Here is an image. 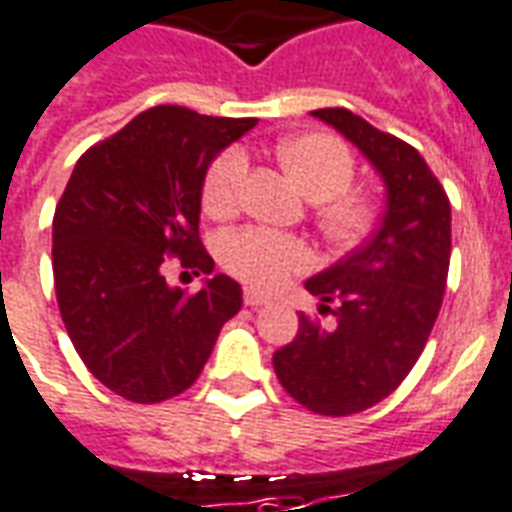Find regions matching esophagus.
I'll return each mask as SVG.
<instances>
[{
    "label": "esophagus",
    "mask_w": 512,
    "mask_h": 512,
    "mask_svg": "<svg viewBox=\"0 0 512 512\" xmlns=\"http://www.w3.org/2000/svg\"><path fill=\"white\" fill-rule=\"evenodd\" d=\"M242 302H245L248 308H259V305H264V302H267V297L259 292H253V289H245V294H242Z\"/></svg>",
    "instance_id": "obj_1"
}]
</instances>
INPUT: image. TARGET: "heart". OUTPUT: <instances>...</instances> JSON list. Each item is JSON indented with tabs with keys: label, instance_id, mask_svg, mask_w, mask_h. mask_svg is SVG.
<instances>
[{
	"label": "heart",
	"instance_id": "obj_1",
	"mask_svg": "<svg viewBox=\"0 0 512 512\" xmlns=\"http://www.w3.org/2000/svg\"><path fill=\"white\" fill-rule=\"evenodd\" d=\"M283 166L300 185V190L313 201H322L316 212V223L327 240L349 245L363 237L374 223V201L365 193L349 190L357 174L354 155L341 138L327 133H305V136L283 141ZM248 174V158L240 147H229L212 160L201 182L204 210L223 218L237 210L242 199V185ZM220 261L253 289H278L289 275L311 267L308 245L292 234L248 226L226 234L220 240Z\"/></svg>",
	"mask_w": 512,
	"mask_h": 512
}]
</instances>
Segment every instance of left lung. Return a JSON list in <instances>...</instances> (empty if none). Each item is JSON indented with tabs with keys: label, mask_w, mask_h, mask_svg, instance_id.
<instances>
[{
	"label": "left lung",
	"mask_w": 512,
	"mask_h": 512,
	"mask_svg": "<svg viewBox=\"0 0 512 512\" xmlns=\"http://www.w3.org/2000/svg\"><path fill=\"white\" fill-rule=\"evenodd\" d=\"M313 117L360 147L387 185L374 237L305 281L335 316V327L300 313L292 343L272 354L283 390L327 417L379 404L404 382L434 330L450 270V199L423 155L349 108Z\"/></svg>",
	"instance_id": "8db88e82"
}]
</instances>
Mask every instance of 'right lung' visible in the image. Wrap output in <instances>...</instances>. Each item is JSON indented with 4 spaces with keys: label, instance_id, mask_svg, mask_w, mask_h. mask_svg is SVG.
Segmentation results:
<instances>
[{
    "label": "right lung",
    "instance_id": "obj_1",
    "mask_svg": "<svg viewBox=\"0 0 512 512\" xmlns=\"http://www.w3.org/2000/svg\"><path fill=\"white\" fill-rule=\"evenodd\" d=\"M253 117L155 106L78 158L54 212V286L62 322L89 374L133 404L185 393L223 324L242 308L240 283L215 275L199 292L171 289L177 259L193 275L215 261L201 245V182Z\"/></svg>",
    "mask_w": 512,
    "mask_h": 512
}]
</instances>
